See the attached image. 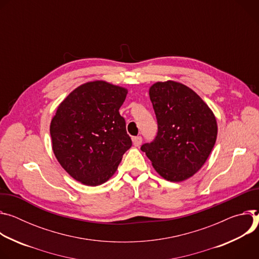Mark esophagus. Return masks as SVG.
<instances>
[{
  "mask_svg": "<svg viewBox=\"0 0 259 259\" xmlns=\"http://www.w3.org/2000/svg\"><path fill=\"white\" fill-rule=\"evenodd\" d=\"M133 143H134V145L136 147H139L142 144V138L141 137H134L133 138Z\"/></svg>",
  "mask_w": 259,
  "mask_h": 259,
  "instance_id": "1",
  "label": "esophagus"
}]
</instances>
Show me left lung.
Instances as JSON below:
<instances>
[{"instance_id": "8db88e82", "label": "left lung", "mask_w": 259, "mask_h": 259, "mask_svg": "<svg viewBox=\"0 0 259 259\" xmlns=\"http://www.w3.org/2000/svg\"><path fill=\"white\" fill-rule=\"evenodd\" d=\"M149 97L158 132L141 150L163 179L185 181L204 165L215 145V115L195 92L173 80L151 85Z\"/></svg>"}]
</instances>
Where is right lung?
Returning <instances> with one entry per match:
<instances>
[{
	"label": "right lung",
	"instance_id": "1",
	"mask_svg": "<svg viewBox=\"0 0 259 259\" xmlns=\"http://www.w3.org/2000/svg\"><path fill=\"white\" fill-rule=\"evenodd\" d=\"M127 90L103 80L81 84L59 105L50 123L53 153L76 181L98 186L116 171L132 146L119 114Z\"/></svg>",
	"mask_w": 259,
	"mask_h": 259
}]
</instances>
